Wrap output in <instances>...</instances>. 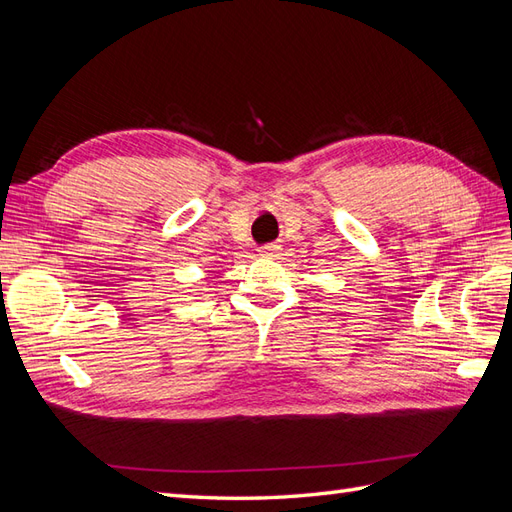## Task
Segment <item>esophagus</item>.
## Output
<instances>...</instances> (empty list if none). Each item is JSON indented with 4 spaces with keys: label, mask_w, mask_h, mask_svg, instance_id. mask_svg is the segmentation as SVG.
<instances>
[{
    "label": "esophagus",
    "mask_w": 512,
    "mask_h": 512,
    "mask_svg": "<svg viewBox=\"0 0 512 512\" xmlns=\"http://www.w3.org/2000/svg\"><path fill=\"white\" fill-rule=\"evenodd\" d=\"M277 250H280V245H277V243H269V245H262V247H260V254H262V256H271V254H275Z\"/></svg>",
    "instance_id": "obj_1"
}]
</instances>
